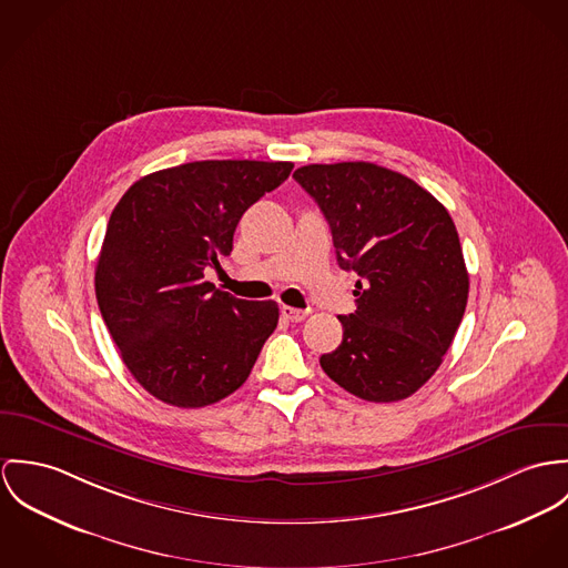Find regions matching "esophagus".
Returning <instances> with one entry per match:
<instances>
[{
  "label": "esophagus",
  "instance_id": "1",
  "mask_svg": "<svg viewBox=\"0 0 568 568\" xmlns=\"http://www.w3.org/2000/svg\"><path fill=\"white\" fill-rule=\"evenodd\" d=\"M281 314H283L285 320H290V322H303V320L310 315V310H296V307L283 305V307H281Z\"/></svg>",
  "mask_w": 568,
  "mask_h": 568
}]
</instances>
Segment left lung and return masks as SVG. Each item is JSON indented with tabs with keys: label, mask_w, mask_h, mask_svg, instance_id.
Listing matches in <instances>:
<instances>
[{
	"label": "left lung",
	"mask_w": 568,
	"mask_h": 568,
	"mask_svg": "<svg viewBox=\"0 0 568 568\" xmlns=\"http://www.w3.org/2000/svg\"><path fill=\"white\" fill-rule=\"evenodd\" d=\"M324 213L337 263L355 270L357 310L337 315L342 344L320 357L346 392L392 403L440 368L468 301V272L448 211L412 179L366 161L294 172Z\"/></svg>",
	"instance_id": "obj_1"
}]
</instances>
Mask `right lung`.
Returning <instances> with one entry per match:
<instances>
[{"label":"right lung","mask_w":568,"mask_h":568,"mask_svg":"<svg viewBox=\"0 0 568 568\" xmlns=\"http://www.w3.org/2000/svg\"><path fill=\"white\" fill-rule=\"evenodd\" d=\"M287 161H193L139 179L111 213L95 296L136 383L174 407L233 394L278 324L274 301H242L204 281Z\"/></svg>","instance_id":"add662e5"}]
</instances>
